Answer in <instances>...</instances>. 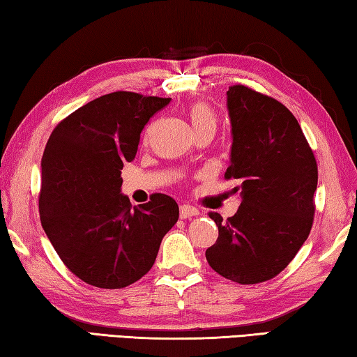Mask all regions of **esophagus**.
I'll list each match as a JSON object with an SVG mask.
<instances>
[{"label":"esophagus","mask_w":357,"mask_h":357,"mask_svg":"<svg viewBox=\"0 0 357 357\" xmlns=\"http://www.w3.org/2000/svg\"><path fill=\"white\" fill-rule=\"evenodd\" d=\"M198 214H200V211H198L197 208L190 206V204H183V206L179 208L181 219H190V217H195Z\"/></svg>","instance_id":"esophagus-1"}]
</instances>
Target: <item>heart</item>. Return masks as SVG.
<instances>
[{
    "label": "heart",
    "instance_id": "1",
    "mask_svg": "<svg viewBox=\"0 0 357 357\" xmlns=\"http://www.w3.org/2000/svg\"><path fill=\"white\" fill-rule=\"evenodd\" d=\"M187 118L190 121V126L195 135L204 134V132H209V134H215L217 124H219V119H217V114L213 110V107L203 100L192 102V104L187 107Z\"/></svg>",
    "mask_w": 357,
    "mask_h": 357
}]
</instances>
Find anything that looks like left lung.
Segmentation results:
<instances>
[{"label": "left lung", "mask_w": 357, "mask_h": 357, "mask_svg": "<svg viewBox=\"0 0 357 357\" xmlns=\"http://www.w3.org/2000/svg\"><path fill=\"white\" fill-rule=\"evenodd\" d=\"M231 154L227 179L238 181L241 206L206 250L225 279L253 285L280 274L309 238L315 214L318 167L298 119L269 96L234 84L227 91Z\"/></svg>", "instance_id": "obj_1"}]
</instances>
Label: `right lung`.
<instances>
[{
	"label": "right lung",
	"mask_w": 357,
	"mask_h": 357,
	"mask_svg": "<svg viewBox=\"0 0 357 357\" xmlns=\"http://www.w3.org/2000/svg\"><path fill=\"white\" fill-rule=\"evenodd\" d=\"M172 99L116 91L59 123L42 155V228L72 274L89 285H130L155 261L178 222L172 197L154 193L134 206L121 193V170L135 159L140 134Z\"/></svg>",
	"instance_id": "right-lung-1"
}]
</instances>
